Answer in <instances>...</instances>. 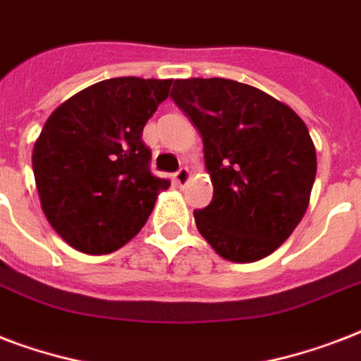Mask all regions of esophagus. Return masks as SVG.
<instances>
[{"label":"esophagus","mask_w":361,"mask_h":361,"mask_svg":"<svg viewBox=\"0 0 361 361\" xmlns=\"http://www.w3.org/2000/svg\"><path fill=\"white\" fill-rule=\"evenodd\" d=\"M189 180H191V170L185 169V166L178 170V172H176V174H174V183H176V185L183 187Z\"/></svg>","instance_id":"esophagus-1"}]
</instances>
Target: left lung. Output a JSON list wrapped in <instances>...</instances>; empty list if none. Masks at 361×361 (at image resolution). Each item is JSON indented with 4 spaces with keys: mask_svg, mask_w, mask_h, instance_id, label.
I'll return each mask as SVG.
<instances>
[{
    "mask_svg": "<svg viewBox=\"0 0 361 361\" xmlns=\"http://www.w3.org/2000/svg\"><path fill=\"white\" fill-rule=\"evenodd\" d=\"M170 97L204 142L214 185L195 223L231 262H257L290 236L307 212L317 152L300 116L258 87L226 78L176 80Z\"/></svg>",
    "mask_w": 361,
    "mask_h": 361,
    "instance_id": "obj_1",
    "label": "left lung"
}]
</instances>
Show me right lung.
Listing matches in <instances>:
<instances>
[{
	"instance_id": "1",
	"label": "right lung",
	"mask_w": 361,
	"mask_h": 361,
	"mask_svg": "<svg viewBox=\"0 0 361 361\" xmlns=\"http://www.w3.org/2000/svg\"><path fill=\"white\" fill-rule=\"evenodd\" d=\"M172 80L120 76L82 90L54 110L31 163L41 208L73 249L118 251L140 232L170 181L149 172L142 130Z\"/></svg>"
}]
</instances>
